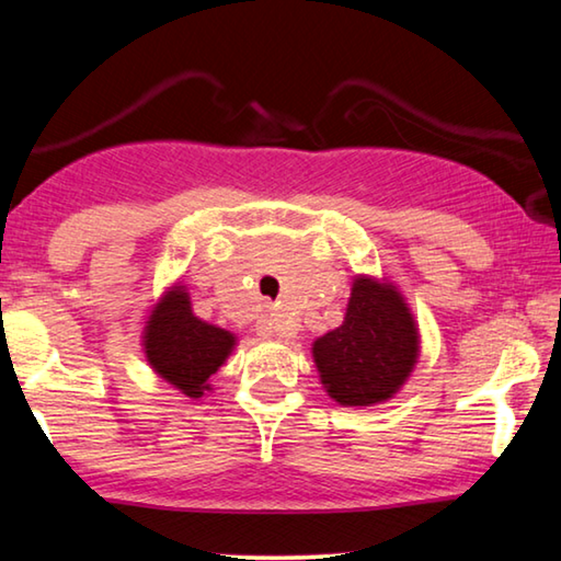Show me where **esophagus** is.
<instances>
[{
  "instance_id": "1",
  "label": "esophagus",
  "mask_w": 561,
  "mask_h": 561,
  "mask_svg": "<svg viewBox=\"0 0 561 561\" xmlns=\"http://www.w3.org/2000/svg\"><path fill=\"white\" fill-rule=\"evenodd\" d=\"M257 336L260 339H272V336H282V339H289V336H294L297 334V331H294V324L291 321L284 317V314H267V317H262L260 321H257Z\"/></svg>"
}]
</instances>
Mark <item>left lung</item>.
I'll use <instances>...</instances> for the list:
<instances>
[{
	"mask_svg": "<svg viewBox=\"0 0 561 561\" xmlns=\"http://www.w3.org/2000/svg\"><path fill=\"white\" fill-rule=\"evenodd\" d=\"M319 381L339 405L386 403L411 378L421 331L393 282L356 274L341 327L311 344Z\"/></svg>",
	"mask_w": 561,
	"mask_h": 561,
	"instance_id": "left-lung-1",
	"label": "left lung"
}]
</instances>
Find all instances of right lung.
<instances>
[{"label":"right lung","instance_id":"obj_1","mask_svg":"<svg viewBox=\"0 0 561 561\" xmlns=\"http://www.w3.org/2000/svg\"><path fill=\"white\" fill-rule=\"evenodd\" d=\"M140 346L148 366L187 398L213 391L210 376L237 346L232 331L195 317L183 282L165 287L146 317Z\"/></svg>","mask_w":561,"mask_h":561}]
</instances>
